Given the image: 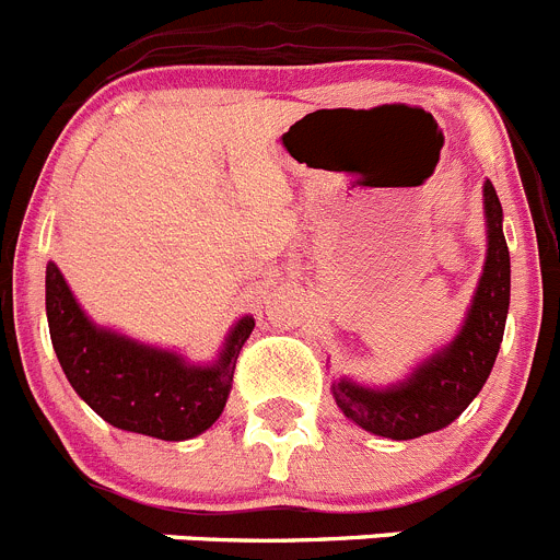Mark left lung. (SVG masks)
Wrapping results in <instances>:
<instances>
[{
  "label": "left lung",
  "instance_id": "left-lung-1",
  "mask_svg": "<svg viewBox=\"0 0 560 560\" xmlns=\"http://www.w3.org/2000/svg\"><path fill=\"white\" fill-rule=\"evenodd\" d=\"M488 256L475 301L460 335L412 371L410 380L374 390L354 382H335L331 393L346 416L374 435L410 441L452 424L491 374L511 304V256L502 234V206L486 180Z\"/></svg>",
  "mask_w": 560,
  "mask_h": 560
}]
</instances>
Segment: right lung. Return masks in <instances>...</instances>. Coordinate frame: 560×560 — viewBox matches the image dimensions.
Wrapping results in <instances>:
<instances>
[{
    "label": "right lung",
    "instance_id": "right-lung-1",
    "mask_svg": "<svg viewBox=\"0 0 560 560\" xmlns=\"http://www.w3.org/2000/svg\"><path fill=\"white\" fill-rule=\"evenodd\" d=\"M47 320L55 354L80 399L108 424L161 441H186L218 421L236 357L254 331V317H243L214 365H186L170 351L97 329L55 261L47 265Z\"/></svg>",
    "mask_w": 560,
    "mask_h": 560
}]
</instances>
